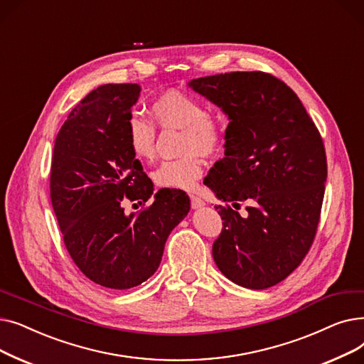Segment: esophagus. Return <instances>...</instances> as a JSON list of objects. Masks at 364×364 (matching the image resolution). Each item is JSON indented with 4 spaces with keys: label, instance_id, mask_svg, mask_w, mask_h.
I'll return each mask as SVG.
<instances>
[{
    "label": "esophagus",
    "instance_id": "obj_1",
    "mask_svg": "<svg viewBox=\"0 0 364 364\" xmlns=\"http://www.w3.org/2000/svg\"><path fill=\"white\" fill-rule=\"evenodd\" d=\"M189 201H191L193 209H200V207L204 205V201L197 196H189Z\"/></svg>",
    "mask_w": 364,
    "mask_h": 364
}]
</instances>
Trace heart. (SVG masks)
I'll use <instances>...</instances> for the list:
<instances>
[{"mask_svg": "<svg viewBox=\"0 0 364 364\" xmlns=\"http://www.w3.org/2000/svg\"><path fill=\"white\" fill-rule=\"evenodd\" d=\"M154 123L133 115L127 121V144L137 160L151 161L157 148V129L182 130V159L163 161L152 173L154 183L163 189H193L203 175L200 155L212 157L225 144L223 121L207 112L204 103L182 92L170 90L155 97L149 107Z\"/></svg>", "mask_w": 364, "mask_h": 364, "instance_id": "heart-1", "label": "heart"}]
</instances>
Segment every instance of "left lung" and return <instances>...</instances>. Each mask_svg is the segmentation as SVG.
<instances>
[{
	"label": "left lung",
	"mask_w": 364,
	"mask_h": 364,
	"mask_svg": "<svg viewBox=\"0 0 364 364\" xmlns=\"http://www.w3.org/2000/svg\"><path fill=\"white\" fill-rule=\"evenodd\" d=\"M191 87L230 117L225 157L205 178L223 201L222 231L213 243L220 272L238 286L268 289L295 271L314 243L324 182L326 149L302 102L268 73L197 78Z\"/></svg>",
	"instance_id": "1"
}]
</instances>
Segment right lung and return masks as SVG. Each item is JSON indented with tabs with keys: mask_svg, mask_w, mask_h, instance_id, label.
<instances>
[{
	"mask_svg": "<svg viewBox=\"0 0 364 364\" xmlns=\"http://www.w3.org/2000/svg\"><path fill=\"white\" fill-rule=\"evenodd\" d=\"M137 84H105L69 112L60 127L50 168V198L65 247L96 284L124 290L159 269L164 245L186 216L181 189H160L127 144V121L139 97ZM144 207L127 217L124 198Z\"/></svg>",
	"mask_w": 364,
	"mask_h": 364,
	"instance_id": "add662e5",
	"label": "right lung"
}]
</instances>
